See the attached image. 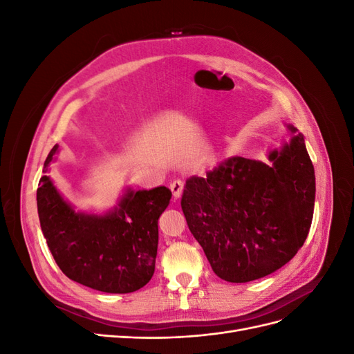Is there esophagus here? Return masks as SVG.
Masks as SVG:
<instances>
[{
  "mask_svg": "<svg viewBox=\"0 0 354 354\" xmlns=\"http://www.w3.org/2000/svg\"><path fill=\"white\" fill-rule=\"evenodd\" d=\"M169 189H171V192H173V195H174L176 199L180 198L181 194H183V189H185L183 180H180V178L173 180V181H171V185H169Z\"/></svg>",
  "mask_w": 354,
  "mask_h": 354,
  "instance_id": "esophagus-1",
  "label": "esophagus"
}]
</instances>
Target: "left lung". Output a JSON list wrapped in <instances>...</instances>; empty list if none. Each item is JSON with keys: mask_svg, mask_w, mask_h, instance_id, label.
Returning <instances> with one entry per match:
<instances>
[{"mask_svg": "<svg viewBox=\"0 0 354 354\" xmlns=\"http://www.w3.org/2000/svg\"><path fill=\"white\" fill-rule=\"evenodd\" d=\"M269 152L270 164L232 156L190 177L181 196L189 230L221 279L251 282L276 272L301 248L313 218L316 180L304 137Z\"/></svg>", "mask_w": 354, "mask_h": 354, "instance_id": "1", "label": "left lung"}]
</instances>
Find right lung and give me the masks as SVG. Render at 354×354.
I'll return each instance as SVG.
<instances>
[{"mask_svg":"<svg viewBox=\"0 0 354 354\" xmlns=\"http://www.w3.org/2000/svg\"><path fill=\"white\" fill-rule=\"evenodd\" d=\"M59 152L51 149L42 173ZM37 190L41 230L60 270L69 279L109 294H128L152 279L158 252V218L171 190L127 187L118 205L104 214L75 211L48 176Z\"/></svg>","mask_w":354,"mask_h":354,"instance_id":"right-lung-1","label":"right lung"}]
</instances>
